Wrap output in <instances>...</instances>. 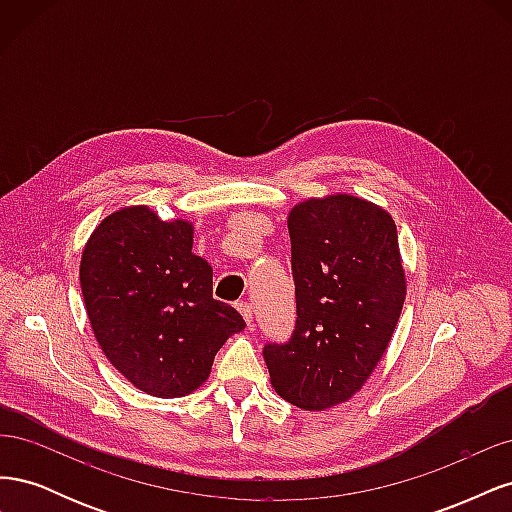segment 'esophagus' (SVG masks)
<instances>
[{
  "instance_id": "obj_1",
  "label": "esophagus",
  "mask_w": 512,
  "mask_h": 512,
  "mask_svg": "<svg viewBox=\"0 0 512 512\" xmlns=\"http://www.w3.org/2000/svg\"><path fill=\"white\" fill-rule=\"evenodd\" d=\"M237 309H239V314L243 316V320H245L247 327H254V314H252V305H250V303H245V301H241V303H237Z\"/></svg>"
}]
</instances>
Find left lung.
<instances>
[{
  "label": "left lung",
  "instance_id": "8db88e82",
  "mask_svg": "<svg viewBox=\"0 0 512 512\" xmlns=\"http://www.w3.org/2000/svg\"><path fill=\"white\" fill-rule=\"evenodd\" d=\"M297 324L262 350L275 393L303 410L344 404L376 369L406 301L397 226L350 194L307 198L288 213Z\"/></svg>",
  "mask_w": 512,
  "mask_h": 512
}]
</instances>
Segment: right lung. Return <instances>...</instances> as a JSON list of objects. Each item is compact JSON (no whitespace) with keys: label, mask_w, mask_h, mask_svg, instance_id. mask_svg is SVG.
Returning a JSON list of instances; mask_svg holds the SVG:
<instances>
[{"label":"right lung","mask_w":512,"mask_h":512,"mask_svg":"<svg viewBox=\"0 0 512 512\" xmlns=\"http://www.w3.org/2000/svg\"><path fill=\"white\" fill-rule=\"evenodd\" d=\"M194 224L121 207L96 226L81 256V290L104 356L138 391L185 397L209 374L235 307L213 299V269L192 252Z\"/></svg>","instance_id":"add662e5"}]
</instances>
